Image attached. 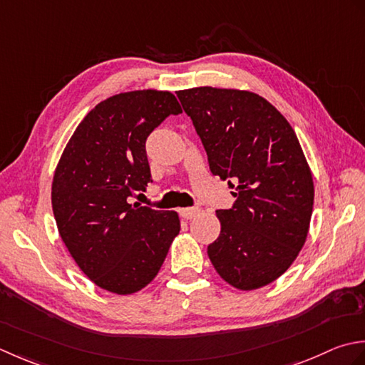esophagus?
<instances>
[{"label": "esophagus", "instance_id": "obj_1", "mask_svg": "<svg viewBox=\"0 0 365 365\" xmlns=\"http://www.w3.org/2000/svg\"><path fill=\"white\" fill-rule=\"evenodd\" d=\"M198 214H200L198 207H181V210H180V215H181L182 219H185V220H190V219H193Z\"/></svg>", "mask_w": 365, "mask_h": 365}]
</instances>
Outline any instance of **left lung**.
<instances>
[{"label":"left lung","mask_w":365,"mask_h":365,"mask_svg":"<svg viewBox=\"0 0 365 365\" xmlns=\"http://www.w3.org/2000/svg\"><path fill=\"white\" fill-rule=\"evenodd\" d=\"M195 125L211 173L236 202L215 211L220 235L207 245L227 284L250 292L279 279L299 255L314 210V178L296 133L262 96L200 86L176 91Z\"/></svg>","instance_id":"8db88e82"}]
</instances>
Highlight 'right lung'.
Segmentation results:
<instances>
[{
  "label": "right lung",
  "instance_id": "1",
  "mask_svg": "<svg viewBox=\"0 0 365 365\" xmlns=\"http://www.w3.org/2000/svg\"><path fill=\"white\" fill-rule=\"evenodd\" d=\"M180 113L170 91L115 94L83 118L59 158L51 182L59 236L85 276L110 293L150 284L180 233L176 211L129 203L151 181L148 135Z\"/></svg>",
  "mask_w": 365,
  "mask_h": 365
}]
</instances>
